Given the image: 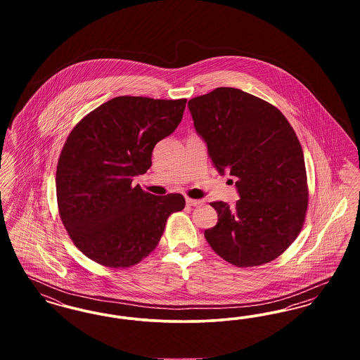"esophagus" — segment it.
I'll list each match as a JSON object with an SVG mask.
<instances>
[{"mask_svg":"<svg viewBox=\"0 0 360 360\" xmlns=\"http://www.w3.org/2000/svg\"><path fill=\"white\" fill-rule=\"evenodd\" d=\"M186 204L188 206H198L202 205L204 201L202 200H193V198H186Z\"/></svg>","mask_w":360,"mask_h":360,"instance_id":"esophagus-1","label":"esophagus"}]
</instances>
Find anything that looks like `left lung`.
Instances as JSON below:
<instances>
[{
  "mask_svg": "<svg viewBox=\"0 0 360 360\" xmlns=\"http://www.w3.org/2000/svg\"><path fill=\"white\" fill-rule=\"evenodd\" d=\"M188 106L216 169L238 178L236 206L210 202L219 220L206 241L236 267L274 260L297 239L308 210L304 153L290 122L274 105L235 87H217Z\"/></svg>",
  "mask_w": 360,
  "mask_h": 360,
  "instance_id": "1",
  "label": "left lung"
}]
</instances>
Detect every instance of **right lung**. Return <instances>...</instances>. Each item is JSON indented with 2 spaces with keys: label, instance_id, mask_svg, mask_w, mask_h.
<instances>
[{
  "label": "right lung",
  "instance_id": "1",
  "mask_svg": "<svg viewBox=\"0 0 360 360\" xmlns=\"http://www.w3.org/2000/svg\"><path fill=\"white\" fill-rule=\"evenodd\" d=\"M186 101L115 97L70 132L56 166L58 209L70 239L96 263L135 266L185 207L182 194L153 195L132 179L151 167L155 144L175 131Z\"/></svg>",
  "mask_w": 360,
  "mask_h": 360
}]
</instances>
